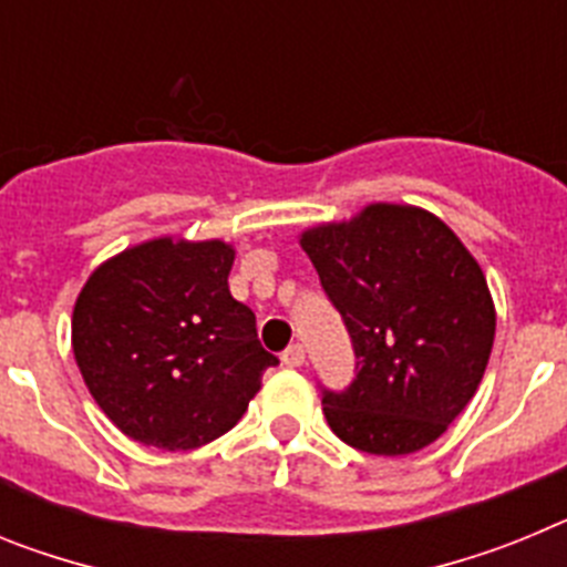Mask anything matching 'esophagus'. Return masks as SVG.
I'll use <instances>...</instances> for the list:
<instances>
[{
	"instance_id": "34e87169",
	"label": "esophagus",
	"mask_w": 567,
	"mask_h": 567,
	"mask_svg": "<svg viewBox=\"0 0 567 567\" xmlns=\"http://www.w3.org/2000/svg\"><path fill=\"white\" fill-rule=\"evenodd\" d=\"M280 360H284L287 365H292V369H298V365L307 363V349H303L300 343H292L287 352H284V358H280Z\"/></svg>"
}]
</instances>
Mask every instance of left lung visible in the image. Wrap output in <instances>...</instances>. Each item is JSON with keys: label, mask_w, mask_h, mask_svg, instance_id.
I'll return each instance as SVG.
<instances>
[{"label": "left lung", "mask_w": 567, "mask_h": 567, "mask_svg": "<svg viewBox=\"0 0 567 567\" xmlns=\"http://www.w3.org/2000/svg\"><path fill=\"white\" fill-rule=\"evenodd\" d=\"M352 334L358 378L323 394L346 445L403 457L432 445L477 394L497 309L477 258L434 213L374 202L298 235Z\"/></svg>", "instance_id": "8db88e82"}]
</instances>
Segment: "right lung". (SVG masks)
I'll return each instance as SVG.
<instances>
[{"label":"right lung","instance_id":"1","mask_svg":"<svg viewBox=\"0 0 567 567\" xmlns=\"http://www.w3.org/2000/svg\"><path fill=\"white\" fill-rule=\"evenodd\" d=\"M235 247L158 235L102 260L73 303L87 392L130 440L189 452L221 437L278 363L229 292Z\"/></svg>","mask_w":567,"mask_h":567}]
</instances>
